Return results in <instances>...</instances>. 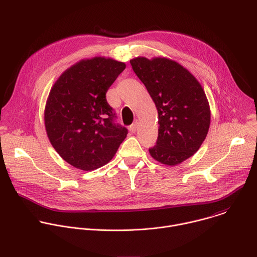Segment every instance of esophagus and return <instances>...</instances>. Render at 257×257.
Segmentation results:
<instances>
[{"mask_svg":"<svg viewBox=\"0 0 257 257\" xmlns=\"http://www.w3.org/2000/svg\"><path fill=\"white\" fill-rule=\"evenodd\" d=\"M137 128H138V123H137V122H135L134 124H132V125L129 127V130H130V132L134 133V132H136Z\"/></svg>","mask_w":257,"mask_h":257,"instance_id":"obj_1","label":"esophagus"}]
</instances>
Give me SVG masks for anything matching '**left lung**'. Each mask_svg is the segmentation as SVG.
Wrapping results in <instances>:
<instances>
[{"mask_svg":"<svg viewBox=\"0 0 257 257\" xmlns=\"http://www.w3.org/2000/svg\"><path fill=\"white\" fill-rule=\"evenodd\" d=\"M130 63L158 109L159 136L150 154L161 164L179 165L207 135L210 107L204 89L188 69L169 58L136 57Z\"/></svg>","mask_w":257,"mask_h":257,"instance_id":"1","label":"left lung"}]
</instances>
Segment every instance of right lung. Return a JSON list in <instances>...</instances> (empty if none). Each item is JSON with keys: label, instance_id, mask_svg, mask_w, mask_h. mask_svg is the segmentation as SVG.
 <instances>
[{"label": "right lung", "instance_id": "1", "mask_svg": "<svg viewBox=\"0 0 257 257\" xmlns=\"http://www.w3.org/2000/svg\"><path fill=\"white\" fill-rule=\"evenodd\" d=\"M126 64L112 58L82 59L56 80L45 107L49 140L68 164L93 171L111 161L127 136L116 125L105 93Z\"/></svg>", "mask_w": 257, "mask_h": 257}]
</instances>
